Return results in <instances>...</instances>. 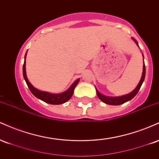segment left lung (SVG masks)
<instances>
[{
    "label": "left lung",
    "mask_w": 159,
    "mask_h": 159,
    "mask_svg": "<svg viewBox=\"0 0 159 159\" xmlns=\"http://www.w3.org/2000/svg\"><path fill=\"white\" fill-rule=\"evenodd\" d=\"M133 40L135 42L136 45L138 46V42L136 41L135 39L132 38ZM145 75H146V68H145V65H144V62H143V73H142V76L141 78H140V81L138 84V86L136 87V88L134 89L132 92H131L130 93L126 94V95H124V96H118V97H109V96H104V95L101 94L97 89L96 88V93H97V96L98 98H99L101 101H102L103 102H105V104H107V105H122V104L126 102L129 101V100L132 99L134 96H136L137 93H138L139 91L140 87H141L142 84L144 81V78H145Z\"/></svg>",
    "instance_id": "8db88e82"
}]
</instances>
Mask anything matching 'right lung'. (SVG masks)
Returning <instances> with one entry per match:
<instances>
[{
  "mask_svg": "<svg viewBox=\"0 0 159 159\" xmlns=\"http://www.w3.org/2000/svg\"><path fill=\"white\" fill-rule=\"evenodd\" d=\"M26 55H27V52L25 54V62H24V65H23V76L24 78H25V81H26L27 87L28 88L30 89V92L34 94V96H35L36 98H39L41 99L42 101L51 104V105H61V104L65 103L66 102L69 101L70 99V98L72 97V95H73L74 93V90L75 87L77 86V84L79 82L80 79L76 80L75 81V82L71 85V87L65 92L62 93H59V94H54V93H48V92H45V91H41L37 90V89L35 88V87L33 86L30 83V81H28L27 78V75H26V67H25V65H26V62H25V58H26Z\"/></svg>",
  "mask_w": 159,
  "mask_h": 159,
  "instance_id": "right-lung-1",
  "label": "right lung"
}]
</instances>
